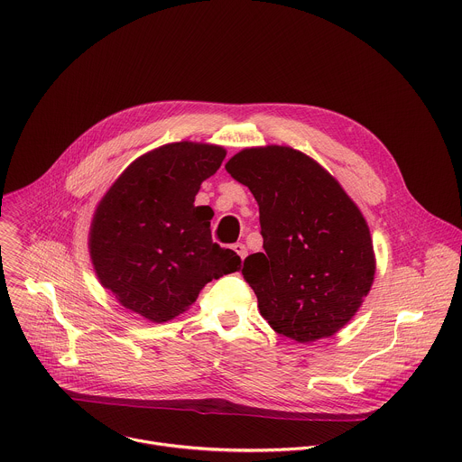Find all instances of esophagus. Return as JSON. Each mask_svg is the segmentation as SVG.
Returning <instances> with one entry per match:
<instances>
[{
    "mask_svg": "<svg viewBox=\"0 0 462 462\" xmlns=\"http://www.w3.org/2000/svg\"><path fill=\"white\" fill-rule=\"evenodd\" d=\"M232 248H234V252H236L241 259H245V257L248 255V248H246L243 243H236Z\"/></svg>",
    "mask_w": 462,
    "mask_h": 462,
    "instance_id": "esophagus-1",
    "label": "esophagus"
}]
</instances>
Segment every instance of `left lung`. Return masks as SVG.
Wrapping results in <instances>:
<instances>
[{
  "mask_svg": "<svg viewBox=\"0 0 462 462\" xmlns=\"http://www.w3.org/2000/svg\"><path fill=\"white\" fill-rule=\"evenodd\" d=\"M225 169L259 205L263 252L243 275L273 331L300 344L338 333L374 282L369 225L342 185L288 145L246 147Z\"/></svg>",
  "mask_w": 462,
  "mask_h": 462,
  "instance_id": "obj_1",
  "label": "left lung"
}]
</instances>
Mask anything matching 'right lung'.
I'll use <instances>...</instances> for the list:
<instances>
[{"label":"right lung","instance_id":"add662e5","mask_svg":"<svg viewBox=\"0 0 462 462\" xmlns=\"http://www.w3.org/2000/svg\"><path fill=\"white\" fill-rule=\"evenodd\" d=\"M225 156L221 145L165 143L136 158L97 205L89 257L125 310L154 324L172 320L207 282L241 268L234 250L212 241V208L194 205Z\"/></svg>","mask_w":462,"mask_h":462}]
</instances>
